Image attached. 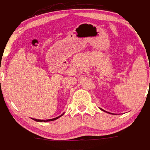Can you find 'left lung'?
I'll use <instances>...</instances> for the list:
<instances>
[{
	"label": "left lung",
	"mask_w": 150,
	"mask_h": 150,
	"mask_svg": "<svg viewBox=\"0 0 150 150\" xmlns=\"http://www.w3.org/2000/svg\"><path fill=\"white\" fill-rule=\"evenodd\" d=\"M100 110H103V111H104V112H107V113H110V114H113V113H112V112H107V111H105V110H104L103 109H101V108H100ZM114 115V114H113Z\"/></svg>",
	"instance_id": "left-lung-1"
}]
</instances>
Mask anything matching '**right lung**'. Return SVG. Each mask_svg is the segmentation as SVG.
Here are the masks:
<instances>
[{"instance_id": "1", "label": "right lung", "mask_w": 150, "mask_h": 150, "mask_svg": "<svg viewBox=\"0 0 150 150\" xmlns=\"http://www.w3.org/2000/svg\"><path fill=\"white\" fill-rule=\"evenodd\" d=\"M64 114V113H62L61 116H58V117H55V118H53V119H50V120H37V119H34V121L36 122H50V121H54V120H57V119H59V117H61V116H62Z\"/></svg>"}]
</instances>
